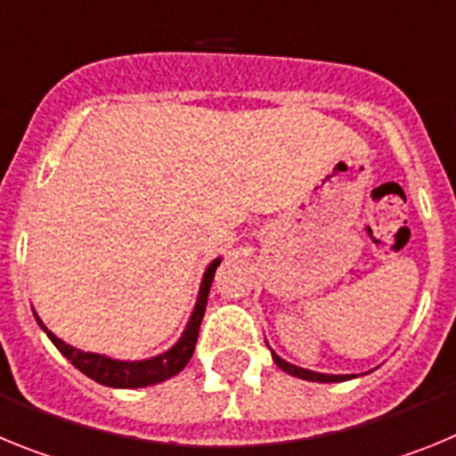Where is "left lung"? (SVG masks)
<instances>
[{
  "instance_id": "8db88e82",
  "label": "left lung",
  "mask_w": 456,
  "mask_h": 456,
  "mask_svg": "<svg viewBox=\"0 0 456 456\" xmlns=\"http://www.w3.org/2000/svg\"><path fill=\"white\" fill-rule=\"evenodd\" d=\"M272 356H273V363H276L278 368L283 370V372L292 374V377L305 379V381H320V384H326V381H347V379L354 377V374H320V372H310V370L297 368V365L288 363V361H283V358L276 356V354H272Z\"/></svg>"
}]
</instances>
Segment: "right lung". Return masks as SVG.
<instances>
[{
    "label": "right lung",
    "mask_w": 456,
    "mask_h": 456,
    "mask_svg": "<svg viewBox=\"0 0 456 456\" xmlns=\"http://www.w3.org/2000/svg\"><path fill=\"white\" fill-rule=\"evenodd\" d=\"M216 267H219V260H215V263L208 267V272H205L203 283H200L199 301H196L191 320H189L187 329H184L178 345L168 349L167 354H162V356L148 358V361H132L130 363V361H114V358H107L102 356V354L79 352V349L70 347V345H66L63 340H59L52 331H47V326L43 324L38 317H36V320H38L40 329L47 333V338L54 342L56 349H59L79 372L91 377L93 381H98V384L102 386H111V388H143V386L159 384L164 379L178 374L180 370L189 363V358H191L196 340H199V329L200 322H203L205 305H208V294L209 288H212V278H215Z\"/></svg>",
    "instance_id": "1"
}]
</instances>
